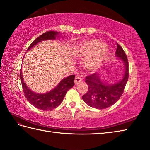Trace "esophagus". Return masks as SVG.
I'll return each mask as SVG.
<instances>
[{"mask_svg": "<svg viewBox=\"0 0 150 150\" xmlns=\"http://www.w3.org/2000/svg\"><path fill=\"white\" fill-rule=\"evenodd\" d=\"M81 81H82V79L81 78L80 76H76V78H75V80H74V83H75V84H76V85H78V84H79V83H81Z\"/></svg>", "mask_w": 150, "mask_h": 150, "instance_id": "esophagus-1", "label": "esophagus"}]
</instances>
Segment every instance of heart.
Segmentation results:
<instances>
[{
	"label": "heart",
	"mask_w": 150,
	"mask_h": 150,
	"mask_svg": "<svg viewBox=\"0 0 150 150\" xmlns=\"http://www.w3.org/2000/svg\"><path fill=\"white\" fill-rule=\"evenodd\" d=\"M72 56L83 58V65L88 72L97 71L108 56L109 48L105 42L98 39H90L75 45L71 50Z\"/></svg>",
	"instance_id": "b5f03b06"
}]
</instances>
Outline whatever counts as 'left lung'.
Masks as SVG:
<instances>
[{
	"label": "left lung",
	"instance_id": "left-lung-1",
	"mask_svg": "<svg viewBox=\"0 0 150 150\" xmlns=\"http://www.w3.org/2000/svg\"><path fill=\"white\" fill-rule=\"evenodd\" d=\"M115 56L124 63V71L120 79L108 83L102 80L98 73L86 77L85 82L88 88L87 92L82 96V99L91 108L98 109L109 108L120 99L124 93L129 76V64L124 50L118 43Z\"/></svg>",
	"mask_w": 150,
	"mask_h": 150
}]
</instances>
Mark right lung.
I'll return each mask as SVG.
<instances>
[{"instance_id":"add662e5","label":"right lung","mask_w":150,"mask_h":150,"mask_svg":"<svg viewBox=\"0 0 150 150\" xmlns=\"http://www.w3.org/2000/svg\"><path fill=\"white\" fill-rule=\"evenodd\" d=\"M59 32L54 31L45 32L42 33L41 35L39 36L32 42L27 51L31 49L34 46L41 41L55 40L57 38H59ZM20 78L23 92L28 102L36 108L43 110V111H48V110H52L57 108L62 103L67 91L74 85L75 75H70L68 77L62 79L54 88L45 93L33 92L27 86L23 77L22 69H21Z\"/></svg>"}]
</instances>
